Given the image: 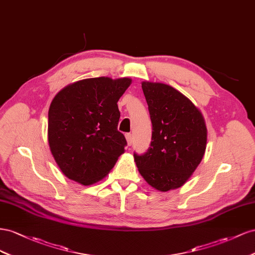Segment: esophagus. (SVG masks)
Returning a JSON list of instances; mask_svg holds the SVG:
<instances>
[{
  "label": "esophagus",
  "instance_id": "obj_1",
  "mask_svg": "<svg viewBox=\"0 0 255 255\" xmlns=\"http://www.w3.org/2000/svg\"><path fill=\"white\" fill-rule=\"evenodd\" d=\"M125 136H126V140H127V144L130 146V145L132 144V134L131 133H126Z\"/></svg>",
  "mask_w": 255,
  "mask_h": 255
}]
</instances>
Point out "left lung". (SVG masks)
I'll use <instances>...</instances> for the list:
<instances>
[{"label":"left lung","instance_id":"left-lung-1","mask_svg":"<svg viewBox=\"0 0 255 255\" xmlns=\"http://www.w3.org/2000/svg\"><path fill=\"white\" fill-rule=\"evenodd\" d=\"M152 125L147 151L133 154L137 170L151 187L169 191L183 186L202 161L207 129L202 113L172 86L143 82Z\"/></svg>","mask_w":255,"mask_h":255}]
</instances>
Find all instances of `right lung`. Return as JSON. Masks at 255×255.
<instances>
[{
  "label": "right lung",
  "instance_id": "1",
  "mask_svg": "<svg viewBox=\"0 0 255 255\" xmlns=\"http://www.w3.org/2000/svg\"><path fill=\"white\" fill-rule=\"evenodd\" d=\"M131 80L91 78L56 94L48 113V141L61 171L82 185L103 179L125 151L118 101Z\"/></svg>",
  "mask_w": 255,
  "mask_h": 255
}]
</instances>
